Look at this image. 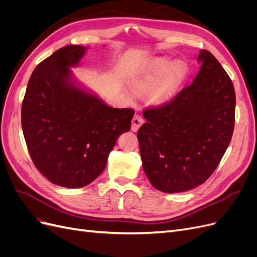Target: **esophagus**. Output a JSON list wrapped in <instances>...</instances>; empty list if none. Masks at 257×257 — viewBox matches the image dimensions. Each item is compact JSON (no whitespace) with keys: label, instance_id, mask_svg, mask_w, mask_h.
Wrapping results in <instances>:
<instances>
[{"label":"esophagus","instance_id":"34e87169","mask_svg":"<svg viewBox=\"0 0 257 257\" xmlns=\"http://www.w3.org/2000/svg\"><path fill=\"white\" fill-rule=\"evenodd\" d=\"M144 121L145 120H144V118H143L142 115H139V114L134 115L133 120H132V131L137 132L138 128L141 127V125L144 123Z\"/></svg>","mask_w":257,"mask_h":257}]
</instances>
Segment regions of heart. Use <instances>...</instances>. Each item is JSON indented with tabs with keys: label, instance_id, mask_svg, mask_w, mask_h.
Returning <instances> with one entry per match:
<instances>
[{
	"label": "heart",
	"instance_id": "heart-1",
	"mask_svg": "<svg viewBox=\"0 0 257 257\" xmlns=\"http://www.w3.org/2000/svg\"><path fill=\"white\" fill-rule=\"evenodd\" d=\"M186 74L188 67L182 62H172L161 59L155 62L138 82L144 90H151V100L154 104L165 103L173 98L180 88Z\"/></svg>",
	"mask_w": 257,
	"mask_h": 257
}]
</instances>
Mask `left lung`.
Wrapping results in <instances>:
<instances>
[{
  "label": "left lung",
  "instance_id": "1",
  "mask_svg": "<svg viewBox=\"0 0 257 257\" xmlns=\"http://www.w3.org/2000/svg\"><path fill=\"white\" fill-rule=\"evenodd\" d=\"M193 82L169 102L146 108L137 138L151 184L165 193L192 190L213 174L235 126L234 84L213 54L200 50Z\"/></svg>",
  "mask_w": 257,
  "mask_h": 257
}]
</instances>
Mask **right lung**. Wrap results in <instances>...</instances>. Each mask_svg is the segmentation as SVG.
Returning a JSON list of instances; mask_svg holds the SVG:
<instances>
[{"label": "right lung", "mask_w": 257, "mask_h": 257, "mask_svg": "<svg viewBox=\"0 0 257 257\" xmlns=\"http://www.w3.org/2000/svg\"><path fill=\"white\" fill-rule=\"evenodd\" d=\"M85 48L68 45L36 66L21 107V124L35 167L52 183L82 188L102 174L116 139L131 128L132 108H112L71 81L68 67Z\"/></svg>", "instance_id": "1"}]
</instances>
